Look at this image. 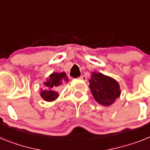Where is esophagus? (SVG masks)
I'll return each mask as SVG.
<instances>
[{"instance_id":"obj_1","label":"esophagus","mask_w":150,"mask_h":150,"mask_svg":"<svg viewBox=\"0 0 150 150\" xmlns=\"http://www.w3.org/2000/svg\"><path fill=\"white\" fill-rule=\"evenodd\" d=\"M80 79H81V80L84 81H87V78H86V76H84V75H82V76H81Z\"/></svg>"}]
</instances>
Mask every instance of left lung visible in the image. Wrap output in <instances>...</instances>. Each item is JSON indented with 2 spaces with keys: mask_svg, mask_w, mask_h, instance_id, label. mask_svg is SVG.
Here are the masks:
<instances>
[{
  "mask_svg": "<svg viewBox=\"0 0 150 150\" xmlns=\"http://www.w3.org/2000/svg\"><path fill=\"white\" fill-rule=\"evenodd\" d=\"M89 88L93 98L100 105L111 106L120 97V85L116 80L100 72H92Z\"/></svg>",
  "mask_w": 150,
  "mask_h": 150,
  "instance_id": "8db88e82",
  "label": "left lung"
}]
</instances>
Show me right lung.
I'll return each mask as SVG.
<instances>
[{"mask_svg":"<svg viewBox=\"0 0 150 150\" xmlns=\"http://www.w3.org/2000/svg\"><path fill=\"white\" fill-rule=\"evenodd\" d=\"M69 81L68 77L66 72L62 71L60 73L53 72L49 75L46 81H44L43 88L40 91V95L41 98L47 102H52L57 100L59 96V93L53 91L57 87L62 85L63 83H67Z\"/></svg>","mask_w":150,"mask_h":150,"instance_id":"1","label":"right lung"}]
</instances>
